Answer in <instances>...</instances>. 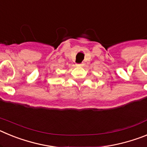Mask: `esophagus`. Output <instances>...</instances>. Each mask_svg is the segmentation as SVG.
<instances>
[{"mask_svg": "<svg viewBox=\"0 0 147 147\" xmlns=\"http://www.w3.org/2000/svg\"><path fill=\"white\" fill-rule=\"evenodd\" d=\"M83 63H81V64H76V66H77V67H82V66H83Z\"/></svg>", "mask_w": 147, "mask_h": 147, "instance_id": "34e87169", "label": "esophagus"}]
</instances>
